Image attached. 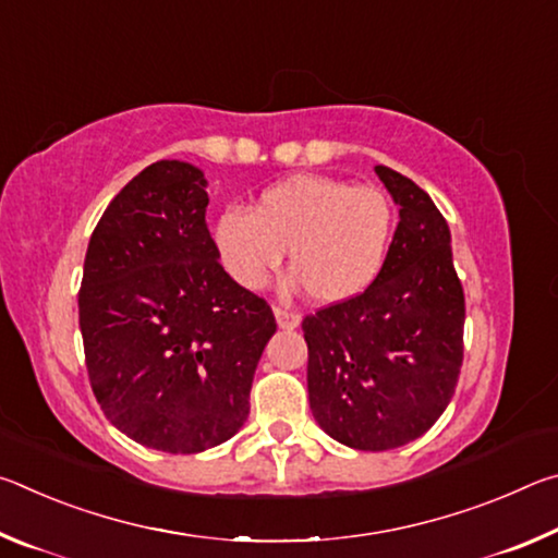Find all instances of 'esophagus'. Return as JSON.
I'll return each instance as SVG.
<instances>
[{"mask_svg": "<svg viewBox=\"0 0 558 558\" xmlns=\"http://www.w3.org/2000/svg\"><path fill=\"white\" fill-rule=\"evenodd\" d=\"M272 313H276V323H278L280 329H295V327H300V315L292 313V310L276 307V310H272Z\"/></svg>", "mask_w": 558, "mask_h": 558, "instance_id": "1", "label": "esophagus"}]
</instances>
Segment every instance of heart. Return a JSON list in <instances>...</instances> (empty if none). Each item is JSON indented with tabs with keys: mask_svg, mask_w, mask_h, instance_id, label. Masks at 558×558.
Here are the masks:
<instances>
[{
	"mask_svg": "<svg viewBox=\"0 0 558 558\" xmlns=\"http://www.w3.org/2000/svg\"><path fill=\"white\" fill-rule=\"evenodd\" d=\"M393 226V204L379 186L298 174L268 186L256 211H223L214 235L223 268L241 288H266L290 251L307 295L337 305L379 276Z\"/></svg>",
	"mask_w": 558,
	"mask_h": 558,
	"instance_id": "1",
	"label": "heart"
}]
</instances>
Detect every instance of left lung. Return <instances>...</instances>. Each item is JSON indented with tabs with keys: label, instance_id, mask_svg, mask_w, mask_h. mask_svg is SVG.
Here are the masks:
<instances>
[{
	"label": "left lung",
	"instance_id": "obj_1",
	"mask_svg": "<svg viewBox=\"0 0 558 558\" xmlns=\"http://www.w3.org/2000/svg\"><path fill=\"white\" fill-rule=\"evenodd\" d=\"M399 226L379 276L356 298L302 319L310 411L329 438L391 450L421 438L456 393L465 295L450 229L409 177L376 165Z\"/></svg>",
	"mask_w": 558,
	"mask_h": 558
}]
</instances>
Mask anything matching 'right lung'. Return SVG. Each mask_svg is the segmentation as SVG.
<instances>
[{"label": "right lung", "instance_id": "1", "mask_svg": "<svg viewBox=\"0 0 558 558\" xmlns=\"http://www.w3.org/2000/svg\"><path fill=\"white\" fill-rule=\"evenodd\" d=\"M206 206L199 167L143 169L100 216L78 292L102 413L140 446L182 456L241 430L278 327L268 302L221 268Z\"/></svg>", "mask_w": 558, "mask_h": 558}]
</instances>
